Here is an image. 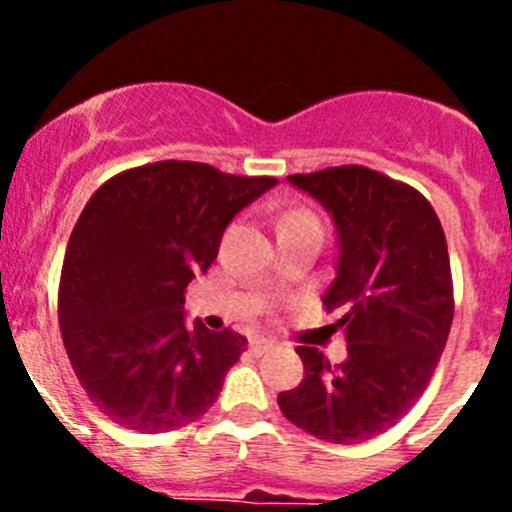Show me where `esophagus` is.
Instances as JSON below:
<instances>
[{
  "label": "esophagus",
  "mask_w": 512,
  "mask_h": 512,
  "mask_svg": "<svg viewBox=\"0 0 512 512\" xmlns=\"http://www.w3.org/2000/svg\"><path fill=\"white\" fill-rule=\"evenodd\" d=\"M271 348H274V343L266 341V338H253V341H251V354H253V356L269 354Z\"/></svg>",
  "instance_id": "esophagus-1"
}]
</instances>
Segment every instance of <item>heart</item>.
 <instances>
[{"label":"heart","instance_id":"heart-1","mask_svg":"<svg viewBox=\"0 0 512 512\" xmlns=\"http://www.w3.org/2000/svg\"><path fill=\"white\" fill-rule=\"evenodd\" d=\"M289 217H310V215H307V212H295V215H287L284 220H289Z\"/></svg>","mask_w":512,"mask_h":512}]
</instances>
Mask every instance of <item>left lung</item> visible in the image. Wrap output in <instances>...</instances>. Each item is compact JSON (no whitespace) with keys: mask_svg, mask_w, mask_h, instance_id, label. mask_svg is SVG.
Here are the masks:
<instances>
[{"mask_svg":"<svg viewBox=\"0 0 512 512\" xmlns=\"http://www.w3.org/2000/svg\"><path fill=\"white\" fill-rule=\"evenodd\" d=\"M330 212L338 233L336 279L325 310H343L348 359L330 364L297 346L305 379L279 395L289 423L330 443L379 436L431 382L454 320L446 235L418 189L366 166L287 176Z\"/></svg>","mask_w":512,"mask_h":512,"instance_id":"obj_1","label":"left lung"}]
</instances>
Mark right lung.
<instances>
[{
  "instance_id": "1",
  "label": "right lung",
  "mask_w": 512,
  "mask_h": 512,
  "mask_svg": "<svg viewBox=\"0 0 512 512\" xmlns=\"http://www.w3.org/2000/svg\"><path fill=\"white\" fill-rule=\"evenodd\" d=\"M274 184L158 161L92 194L63 259L58 323L76 379L112 423L166 433L212 408L248 341L187 328L184 289L217 259L230 220Z\"/></svg>"
}]
</instances>
